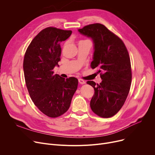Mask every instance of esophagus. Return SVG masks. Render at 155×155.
Here are the masks:
<instances>
[{"label":"esophagus","mask_w":155,"mask_h":155,"mask_svg":"<svg viewBox=\"0 0 155 155\" xmlns=\"http://www.w3.org/2000/svg\"><path fill=\"white\" fill-rule=\"evenodd\" d=\"M78 82H79V84H81V85H83V84H85V81L84 80L80 79V78L78 79Z\"/></svg>","instance_id":"esophagus-1"}]
</instances>
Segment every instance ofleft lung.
<instances>
[{
  "label": "left lung",
  "mask_w": 155,
  "mask_h": 155,
  "mask_svg": "<svg viewBox=\"0 0 155 155\" xmlns=\"http://www.w3.org/2000/svg\"><path fill=\"white\" fill-rule=\"evenodd\" d=\"M80 34L91 38L94 52L91 63L97 68L102 80L94 88L90 107L100 117L109 118L121 109L127 98L131 81L130 58L123 41L104 25L94 24L78 30Z\"/></svg>",
  "instance_id": "1"
}]
</instances>
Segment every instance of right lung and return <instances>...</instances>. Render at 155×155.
I'll return each instance as SVG.
<instances>
[{
  "label": "right lung",
  "mask_w": 155,
  "mask_h": 155,
  "mask_svg": "<svg viewBox=\"0 0 155 155\" xmlns=\"http://www.w3.org/2000/svg\"><path fill=\"white\" fill-rule=\"evenodd\" d=\"M71 33V30L47 27L32 40L24 56L23 69L29 95L35 105L49 117L65 113L77 89V78L65 79L53 71L59 67L60 43Z\"/></svg>",
  "instance_id": "add662e5"
}]
</instances>
